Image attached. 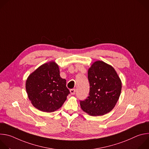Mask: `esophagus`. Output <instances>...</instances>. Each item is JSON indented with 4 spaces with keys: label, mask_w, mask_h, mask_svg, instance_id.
Segmentation results:
<instances>
[{
    "label": "esophagus",
    "mask_w": 149,
    "mask_h": 149,
    "mask_svg": "<svg viewBox=\"0 0 149 149\" xmlns=\"http://www.w3.org/2000/svg\"><path fill=\"white\" fill-rule=\"evenodd\" d=\"M75 91H76L75 89H71L70 90V93H71V95H74L75 93Z\"/></svg>",
    "instance_id": "esophagus-1"
}]
</instances>
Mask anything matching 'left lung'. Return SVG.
Segmentation results:
<instances>
[{
    "label": "left lung",
    "instance_id": "8db88e82",
    "mask_svg": "<svg viewBox=\"0 0 149 149\" xmlns=\"http://www.w3.org/2000/svg\"><path fill=\"white\" fill-rule=\"evenodd\" d=\"M89 96L80 101L81 109L92 116L111 111L119 99L121 81L113 67L101 61H95L88 69Z\"/></svg>",
    "mask_w": 149,
    "mask_h": 149
}]
</instances>
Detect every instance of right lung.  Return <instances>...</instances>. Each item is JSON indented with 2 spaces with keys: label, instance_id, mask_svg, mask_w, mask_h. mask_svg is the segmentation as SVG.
<instances>
[{
  "label": "right lung",
  "instance_id": "obj_1",
  "mask_svg": "<svg viewBox=\"0 0 149 149\" xmlns=\"http://www.w3.org/2000/svg\"><path fill=\"white\" fill-rule=\"evenodd\" d=\"M26 90L34 107L48 113L61 107L70 93L65 79L60 77L59 67L54 61L42 65L29 75Z\"/></svg>",
  "mask_w": 149,
  "mask_h": 149
}]
</instances>
